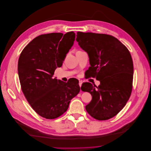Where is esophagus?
<instances>
[{
  "label": "esophagus",
  "mask_w": 151,
  "mask_h": 151,
  "mask_svg": "<svg viewBox=\"0 0 151 151\" xmlns=\"http://www.w3.org/2000/svg\"><path fill=\"white\" fill-rule=\"evenodd\" d=\"M82 84V81H79V82H78V85H79L80 87H81Z\"/></svg>",
  "instance_id": "34e87169"
}]
</instances>
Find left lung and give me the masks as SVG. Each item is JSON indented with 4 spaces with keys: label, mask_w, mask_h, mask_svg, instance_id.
Instances as JSON below:
<instances>
[{
    "label": "left lung",
    "mask_w": 151,
    "mask_h": 151,
    "mask_svg": "<svg viewBox=\"0 0 151 151\" xmlns=\"http://www.w3.org/2000/svg\"><path fill=\"white\" fill-rule=\"evenodd\" d=\"M76 37L78 45L89 56L88 77L100 81L98 87L89 82L82 85V90L92 96L86 111L96 120L110 119L124 108L131 95L133 78L131 54L111 35L77 32Z\"/></svg>",
    "instance_id": "8db88e82"
}]
</instances>
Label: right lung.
Instances as JSON below:
<instances>
[{
	"label": "right lung",
	"mask_w": 151,
	"mask_h": 151,
	"mask_svg": "<svg viewBox=\"0 0 151 151\" xmlns=\"http://www.w3.org/2000/svg\"><path fill=\"white\" fill-rule=\"evenodd\" d=\"M73 31L42 34L34 38L21 52L18 71L23 94L34 111L47 119H55L65 112L70 100L80 91L74 78L64 82L53 78L74 44Z\"/></svg>",
	"instance_id": "add662e5"
}]
</instances>
